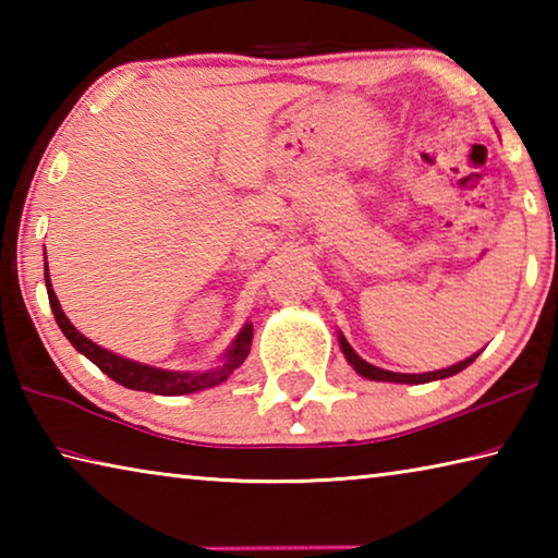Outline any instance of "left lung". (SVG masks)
I'll use <instances>...</instances> for the list:
<instances>
[{
	"label": "left lung",
	"instance_id": "obj_1",
	"mask_svg": "<svg viewBox=\"0 0 558 558\" xmlns=\"http://www.w3.org/2000/svg\"><path fill=\"white\" fill-rule=\"evenodd\" d=\"M339 347H342L347 362L352 364L354 372L362 374L364 379H372V381H393V384H428V381L448 379V376L458 374V372H462V369H468V366L477 359V354H472V356L465 359V362H458V364L448 366V369H438V372H428V374H396V372H386V369H379V366L364 362V359L359 356L352 347H349L344 335H339Z\"/></svg>",
	"mask_w": 558,
	"mask_h": 558
}]
</instances>
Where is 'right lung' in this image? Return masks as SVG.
<instances>
[{
	"instance_id": "obj_1",
	"label": "right lung",
	"mask_w": 558,
	"mask_h": 558,
	"mask_svg": "<svg viewBox=\"0 0 558 558\" xmlns=\"http://www.w3.org/2000/svg\"><path fill=\"white\" fill-rule=\"evenodd\" d=\"M44 278H46V292H49V305L53 310L56 323H59L65 339H69V342L78 349L83 356H88L102 374H108L112 381L122 384L125 389L147 391V393H157V396H182V393L211 389V386H219L221 381L229 379V376L239 369V366L245 362V356H248V352H251L253 325H245L239 332V337L233 339L229 352H226L221 366H216V369H209V372H194V374L192 372H167V369H157V366L132 362V359L112 354V352H108V349H102L100 344L90 342L88 337H83L78 329L71 325V319L63 315L59 298H56V292L51 288L49 266H46V270H44Z\"/></svg>"
}]
</instances>
